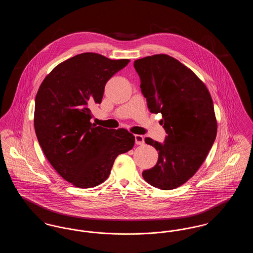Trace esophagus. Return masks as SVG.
Here are the masks:
<instances>
[{"label":"esophagus","mask_w":253,"mask_h":253,"mask_svg":"<svg viewBox=\"0 0 253 253\" xmlns=\"http://www.w3.org/2000/svg\"><path fill=\"white\" fill-rule=\"evenodd\" d=\"M134 140H135V144L136 145L144 144V137L141 134H135L134 135Z\"/></svg>","instance_id":"34e87169"}]
</instances>
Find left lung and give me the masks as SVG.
Here are the masks:
<instances>
[{
	"mask_svg": "<svg viewBox=\"0 0 253 253\" xmlns=\"http://www.w3.org/2000/svg\"><path fill=\"white\" fill-rule=\"evenodd\" d=\"M133 66L148 108L162 115L167 133L164 143L145 138L158 151V160L142 176L160 190H172L193 177L212 147L217 132L213 102L199 78L168 55L145 57Z\"/></svg>",
	"mask_w": 253,
	"mask_h": 253,
	"instance_id": "obj_1",
	"label": "left lung"
}]
</instances>
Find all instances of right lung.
I'll use <instances>...</instances> for the list:
<instances>
[{
	"mask_svg": "<svg viewBox=\"0 0 253 253\" xmlns=\"http://www.w3.org/2000/svg\"><path fill=\"white\" fill-rule=\"evenodd\" d=\"M129 61L83 53L57 65L38 90V141L52 167L78 188L104 182L117 157L133 147L134 135L127 130L91 123L89 108L100 104L106 83Z\"/></svg>",
	"mask_w": 253,
	"mask_h": 253,
	"instance_id": "add662e5",
	"label": "right lung"
}]
</instances>
